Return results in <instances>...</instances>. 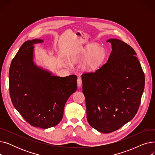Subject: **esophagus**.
<instances>
[{"instance_id":"1","label":"esophagus","mask_w":155,"mask_h":155,"mask_svg":"<svg viewBox=\"0 0 155 155\" xmlns=\"http://www.w3.org/2000/svg\"><path fill=\"white\" fill-rule=\"evenodd\" d=\"M82 78H78L77 79V85H78V87H81L82 86Z\"/></svg>"}]
</instances>
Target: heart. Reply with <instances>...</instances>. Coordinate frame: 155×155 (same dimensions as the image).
Instances as JSON below:
<instances>
[{"mask_svg":"<svg viewBox=\"0 0 155 155\" xmlns=\"http://www.w3.org/2000/svg\"><path fill=\"white\" fill-rule=\"evenodd\" d=\"M85 67L88 69H94L100 65L105 58V52L103 48L95 45L87 46L82 53V58H85Z\"/></svg>","mask_w":155,"mask_h":155,"instance_id":"1","label":"heart"}]
</instances>
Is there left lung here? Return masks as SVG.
I'll list each match as a JSON object with an SVG mask.
<instances>
[{"label": "left lung", "mask_w": 155, "mask_h": 155, "mask_svg": "<svg viewBox=\"0 0 155 155\" xmlns=\"http://www.w3.org/2000/svg\"><path fill=\"white\" fill-rule=\"evenodd\" d=\"M107 41L112 50L107 61L82 75L87 120L103 133L116 131L135 116L145 82L133 48L119 39Z\"/></svg>", "instance_id": "left-lung-1"}]
</instances>
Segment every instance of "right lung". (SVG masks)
Listing matches in <instances>:
<instances>
[{
    "label": "right lung",
    "mask_w": 155,
    "mask_h": 155,
    "mask_svg": "<svg viewBox=\"0 0 155 155\" xmlns=\"http://www.w3.org/2000/svg\"><path fill=\"white\" fill-rule=\"evenodd\" d=\"M42 39L24 43L12 59L9 72V92L14 107L34 127L47 129L63 118L65 103L77 91V76L60 77L36 67L33 48Z\"/></svg>",
    "instance_id": "1"
}]
</instances>
